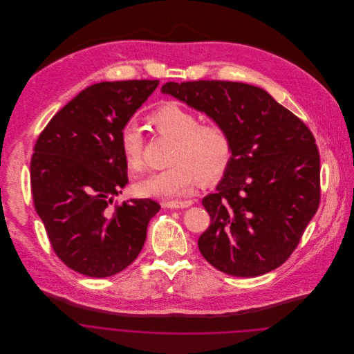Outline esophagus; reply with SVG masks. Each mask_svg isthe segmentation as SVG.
I'll list each match as a JSON object with an SVG mask.
<instances>
[{
	"instance_id": "esophagus-1",
	"label": "esophagus",
	"mask_w": 354,
	"mask_h": 354,
	"mask_svg": "<svg viewBox=\"0 0 354 354\" xmlns=\"http://www.w3.org/2000/svg\"><path fill=\"white\" fill-rule=\"evenodd\" d=\"M192 203H194L192 201H169V202H165L163 206L170 209H183V207L191 206Z\"/></svg>"
}]
</instances>
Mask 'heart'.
<instances>
[{
	"instance_id": "b5f03b06",
	"label": "heart",
	"mask_w": 354,
	"mask_h": 354,
	"mask_svg": "<svg viewBox=\"0 0 354 354\" xmlns=\"http://www.w3.org/2000/svg\"><path fill=\"white\" fill-rule=\"evenodd\" d=\"M149 121L158 135L176 139L170 165L173 167L152 173L135 184L139 195L163 201L192 194L201 180L212 183L229 169L234 142L230 131L219 121L201 122V117L174 102L152 111ZM120 148L129 170L138 171L145 163L147 139L135 121L120 129Z\"/></svg>"
}]
</instances>
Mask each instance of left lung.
Instances as JSON below:
<instances>
[{
  "mask_svg": "<svg viewBox=\"0 0 354 354\" xmlns=\"http://www.w3.org/2000/svg\"><path fill=\"white\" fill-rule=\"evenodd\" d=\"M162 92L222 122L234 142L216 192L202 199L210 216L198 239L203 258L239 277L285 263L321 199L319 153L310 128L268 92L241 82H167Z\"/></svg>",
  "mask_w": 354,
  "mask_h": 354,
  "instance_id": "8db88e82",
  "label": "left lung"
}]
</instances>
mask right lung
Wrapping results in <instances>:
<instances>
[{
	"label": "right lung",
	"mask_w": 354,
	"mask_h": 354,
	"mask_svg": "<svg viewBox=\"0 0 354 354\" xmlns=\"http://www.w3.org/2000/svg\"><path fill=\"white\" fill-rule=\"evenodd\" d=\"M159 81L100 82L65 104L40 132L30 188L55 255L91 277L129 266L160 205L149 198L114 203L128 183L120 129Z\"/></svg>",
	"instance_id": "obj_1"
}]
</instances>
